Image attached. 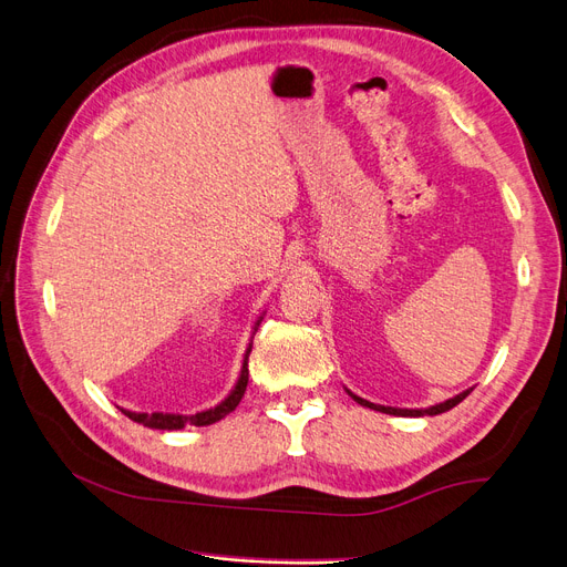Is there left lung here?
I'll list each match as a JSON object with an SVG mask.
<instances>
[{
	"mask_svg": "<svg viewBox=\"0 0 567 567\" xmlns=\"http://www.w3.org/2000/svg\"><path fill=\"white\" fill-rule=\"evenodd\" d=\"M467 393L471 391H463V393H458V396H454V399H450V401H445V403H440V405H433V408H429V410H401V408H384V405H375V403H368V401H363V399H359V396H354V393L350 391V396L359 403V405H363V408H371V410H378V412H386V414H399V416H424V414H440V412H447V410H452L454 405H458Z\"/></svg>",
	"mask_w": 567,
	"mask_h": 567,
	"instance_id": "8db88e82",
	"label": "left lung"
}]
</instances>
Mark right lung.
Instances as JSON below:
<instances>
[{"label":"right lung","instance_id":"add662e5","mask_svg":"<svg viewBox=\"0 0 567 567\" xmlns=\"http://www.w3.org/2000/svg\"><path fill=\"white\" fill-rule=\"evenodd\" d=\"M250 350H252V344L248 348V352H245L243 371H240V378H238L234 391H231L229 396H227L223 403H219L217 408H210V410H206V412H196V414H189V416H185V414H162V412H153V414H145V412H143V414H141V412H130V410H122V412H125L132 422L143 424V426H147V429H159V431H178V429H183L185 424H192V426H208V424H215V422L223 420V416H227L229 412H234L236 405H238L240 399H243L245 386H248V375H250V371H248Z\"/></svg>","mask_w":567,"mask_h":567}]
</instances>
